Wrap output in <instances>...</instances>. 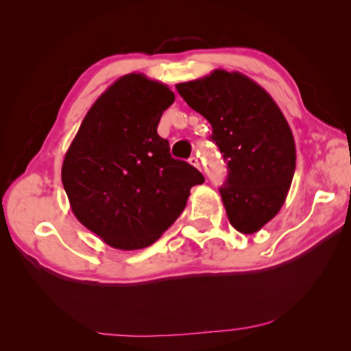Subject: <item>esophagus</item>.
<instances>
[{
	"label": "esophagus",
	"instance_id": "34e87169",
	"mask_svg": "<svg viewBox=\"0 0 351 351\" xmlns=\"http://www.w3.org/2000/svg\"><path fill=\"white\" fill-rule=\"evenodd\" d=\"M189 162L193 165V167H197V169H201V164H199V159H198V156H190V159H189Z\"/></svg>",
	"mask_w": 351,
	"mask_h": 351
}]
</instances>
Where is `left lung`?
Wrapping results in <instances>:
<instances>
[{"instance_id": "1", "label": "left lung", "mask_w": 351, "mask_h": 351, "mask_svg": "<svg viewBox=\"0 0 351 351\" xmlns=\"http://www.w3.org/2000/svg\"><path fill=\"white\" fill-rule=\"evenodd\" d=\"M190 108L212 125L228 180L219 189L230 224L255 234L287 199L295 170V144L283 112L258 83L241 73L212 71L178 83Z\"/></svg>"}]
</instances>
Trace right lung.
I'll use <instances>...</instances> for the list:
<instances>
[{
  "mask_svg": "<svg viewBox=\"0 0 351 351\" xmlns=\"http://www.w3.org/2000/svg\"><path fill=\"white\" fill-rule=\"evenodd\" d=\"M175 102L167 85L144 74L117 79L93 104L62 165V182L75 218L111 247L153 245L187 204L199 171L171 158L158 134Z\"/></svg>",
  "mask_w": 351,
  "mask_h": 351,
  "instance_id": "right-lung-1",
  "label": "right lung"
}]
</instances>
